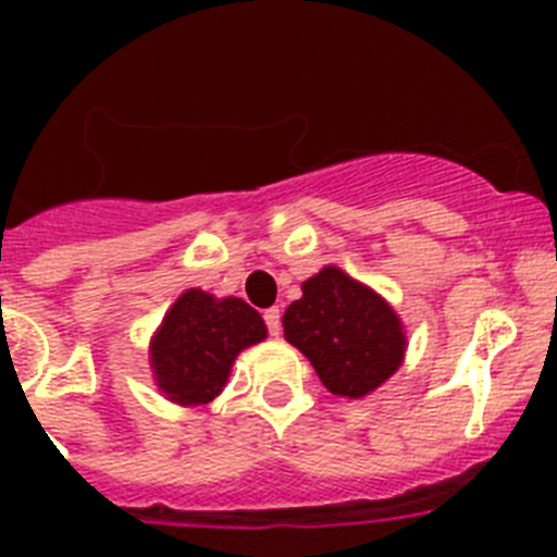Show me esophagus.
Returning a JSON list of instances; mask_svg holds the SVG:
<instances>
[{"label":"esophagus","instance_id":"obj_1","mask_svg":"<svg viewBox=\"0 0 557 557\" xmlns=\"http://www.w3.org/2000/svg\"><path fill=\"white\" fill-rule=\"evenodd\" d=\"M264 323H268V332L273 334V337H278L282 334V312L275 307L264 309Z\"/></svg>","mask_w":557,"mask_h":557}]
</instances>
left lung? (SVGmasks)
<instances>
[{
    "mask_svg": "<svg viewBox=\"0 0 557 557\" xmlns=\"http://www.w3.org/2000/svg\"><path fill=\"white\" fill-rule=\"evenodd\" d=\"M301 289V301L284 312V337L312 362L329 393L359 398L398 371L405 332L373 289L337 268H323Z\"/></svg>",
    "mask_w": 557,
    "mask_h": 557,
    "instance_id": "8db88e82",
    "label": "left lung"
}]
</instances>
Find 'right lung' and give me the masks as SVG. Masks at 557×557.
I'll use <instances>...</instances> for the list:
<instances>
[{"label":"right lung","mask_w":557,"mask_h":557,"mask_svg":"<svg viewBox=\"0 0 557 557\" xmlns=\"http://www.w3.org/2000/svg\"><path fill=\"white\" fill-rule=\"evenodd\" d=\"M268 329L239 298L189 289L172 304L152 339L159 387L178 405H206L223 391L231 362L243 348L264 339Z\"/></svg>","instance_id":"right-lung-1"}]
</instances>
